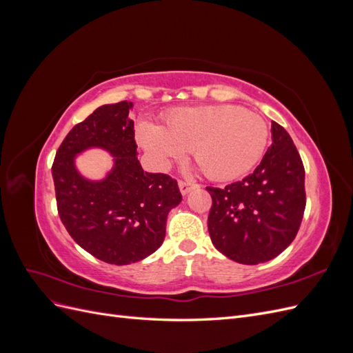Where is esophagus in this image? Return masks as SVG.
Here are the masks:
<instances>
[{
  "label": "esophagus",
  "instance_id": "obj_1",
  "mask_svg": "<svg viewBox=\"0 0 353 353\" xmlns=\"http://www.w3.org/2000/svg\"><path fill=\"white\" fill-rule=\"evenodd\" d=\"M178 185H179V190H181V193H183L184 196H185V194H188L191 190H193V188H196V187H197V184H193V183H188V181H179V183H178Z\"/></svg>",
  "mask_w": 353,
  "mask_h": 353
}]
</instances>
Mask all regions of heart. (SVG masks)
I'll return each mask as SVG.
<instances>
[{
	"mask_svg": "<svg viewBox=\"0 0 353 353\" xmlns=\"http://www.w3.org/2000/svg\"><path fill=\"white\" fill-rule=\"evenodd\" d=\"M138 140L159 168L191 150L209 178L227 181L249 172L262 159L268 126L240 105L183 108L165 116V128L140 123Z\"/></svg>",
	"mask_w": 353,
	"mask_h": 353,
	"instance_id": "b5f03b06",
	"label": "heart"
}]
</instances>
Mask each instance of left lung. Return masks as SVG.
Wrapping results in <instances>:
<instances>
[{"instance_id": "1", "label": "left lung", "mask_w": 353, "mask_h": 353, "mask_svg": "<svg viewBox=\"0 0 353 353\" xmlns=\"http://www.w3.org/2000/svg\"><path fill=\"white\" fill-rule=\"evenodd\" d=\"M272 144L253 174L212 196L208 228L213 245L244 265L268 262L285 250L306 206L305 168L292 137L272 122Z\"/></svg>"}]
</instances>
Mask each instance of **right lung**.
Returning <instances> with one entry per match:
<instances>
[{"label": "right lung", "instance_id": "add662e5", "mask_svg": "<svg viewBox=\"0 0 353 353\" xmlns=\"http://www.w3.org/2000/svg\"><path fill=\"white\" fill-rule=\"evenodd\" d=\"M131 101L104 104L74 125L51 168L57 210L70 237L95 258L130 265L156 252L165 240L170 209L183 196L165 174L144 172L137 157ZM88 148L114 156V168L100 181L82 177L74 165Z\"/></svg>", "mask_w": 353, "mask_h": 353}]
</instances>
